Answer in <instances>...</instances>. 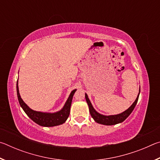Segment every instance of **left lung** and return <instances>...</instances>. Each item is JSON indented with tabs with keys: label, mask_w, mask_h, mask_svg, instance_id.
Segmentation results:
<instances>
[{
	"label": "left lung",
	"mask_w": 160,
	"mask_h": 160,
	"mask_svg": "<svg viewBox=\"0 0 160 160\" xmlns=\"http://www.w3.org/2000/svg\"><path fill=\"white\" fill-rule=\"evenodd\" d=\"M140 92V88L139 89V93L138 94L136 99H135V102L132 103L131 106L128 109L124 111L123 112L118 113V114H116V115L105 116V115L101 114V113H98L95 109H94L92 104L91 102L88 98V94L86 93H85V99H86V102L88 104L90 114L92 116V117L93 118L94 120L95 121V122L100 124H103V125L112 126V125H115V124H117V123H122L123 121H125L126 119L128 117L129 115L131 114L132 111H133L135 105L137 104Z\"/></svg>",
	"instance_id": "1"
}]
</instances>
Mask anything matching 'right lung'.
<instances>
[{"label": "right lung", "mask_w": 160, "mask_h": 160, "mask_svg": "<svg viewBox=\"0 0 160 160\" xmlns=\"http://www.w3.org/2000/svg\"><path fill=\"white\" fill-rule=\"evenodd\" d=\"M16 87H17L18 98L20 107L22 108V109L26 113V114L34 122L37 123L38 125L44 127H53L61 125V124H63V123L66 122V121L68 118L70 114V106H71L72 97H73L75 91L77 90L76 89L73 90L70 92L67 101L65 103L63 107L60 111L54 113H48L37 112V111L30 109L21 98L20 92H19L18 80L17 81V86Z\"/></svg>", "instance_id": "add662e5"}]
</instances>
